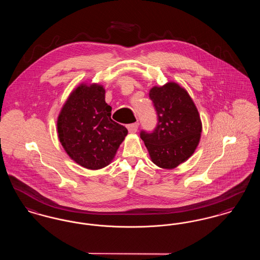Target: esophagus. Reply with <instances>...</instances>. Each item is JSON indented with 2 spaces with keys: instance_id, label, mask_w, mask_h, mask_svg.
Returning <instances> with one entry per match:
<instances>
[{
  "instance_id": "1",
  "label": "esophagus",
  "mask_w": 260,
  "mask_h": 260,
  "mask_svg": "<svg viewBox=\"0 0 260 260\" xmlns=\"http://www.w3.org/2000/svg\"><path fill=\"white\" fill-rule=\"evenodd\" d=\"M137 127H138V124L135 123V124H131L127 125V129L129 134H136L137 132Z\"/></svg>"
}]
</instances>
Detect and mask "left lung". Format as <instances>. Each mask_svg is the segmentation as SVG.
Listing matches in <instances>:
<instances>
[{
  "mask_svg": "<svg viewBox=\"0 0 260 260\" xmlns=\"http://www.w3.org/2000/svg\"><path fill=\"white\" fill-rule=\"evenodd\" d=\"M149 98L158 117L151 133L141 131L140 137L152 161L161 169H174L192 156L202 133L199 112L188 92L170 82L153 87Z\"/></svg>",
  "mask_w": 260,
  "mask_h": 260,
  "instance_id": "1",
  "label": "left lung"
}]
</instances>
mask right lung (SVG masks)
<instances>
[{"label": "right lung", "mask_w": 260, "mask_h": 260, "mask_svg": "<svg viewBox=\"0 0 260 260\" xmlns=\"http://www.w3.org/2000/svg\"><path fill=\"white\" fill-rule=\"evenodd\" d=\"M105 89L98 84L80 85L71 92L57 119L59 141L68 156L88 170H99L114 159L127 135L111 119Z\"/></svg>", "instance_id": "right-lung-1"}]
</instances>
